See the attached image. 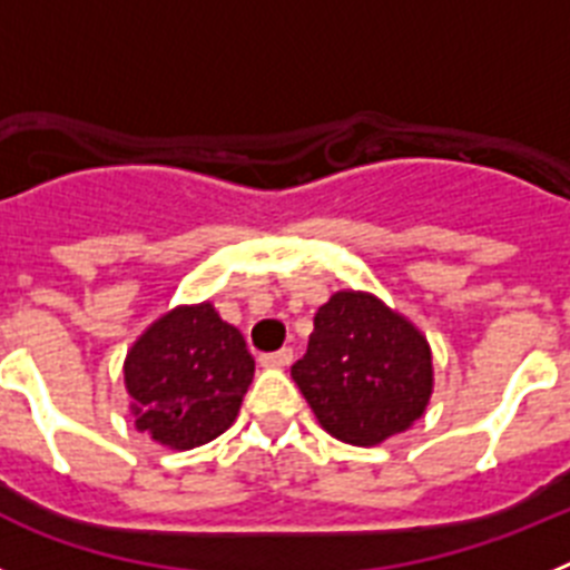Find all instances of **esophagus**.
I'll return each instance as SVG.
<instances>
[{"mask_svg":"<svg viewBox=\"0 0 570 570\" xmlns=\"http://www.w3.org/2000/svg\"><path fill=\"white\" fill-rule=\"evenodd\" d=\"M294 362V351L291 347H282V351H274V354H262L259 365L262 367H285Z\"/></svg>","mask_w":570,"mask_h":570,"instance_id":"34e87169","label":"esophagus"}]
</instances>
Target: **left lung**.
I'll use <instances>...</instances> for the list:
<instances>
[{"label":"left lung","mask_w":570,"mask_h":570,"mask_svg":"<svg viewBox=\"0 0 570 570\" xmlns=\"http://www.w3.org/2000/svg\"><path fill=\"white\" fill-rule=\"evenodd\" d=\"M291 376L334 440L374 448L425 414L434 356L425 334L380 296L336 291Z\"/></svg>","instance_id":"8db88e82"}]
</instances>
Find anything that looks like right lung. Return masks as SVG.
Listing matches in <instances>:
<instances>
[{
    "label": "right lung",
    "instance_id": "add662e5",
    "mask_svg": "<svg viewBox=\"0 0 570 570\" xmlns=\"http://www.w3.org/2000/svg\"><path fill=\"white\" fill-rule=\"evenodd\" d=\"M139 434L190 451L234 425L254 380V356L239 328L210 302L176 305L128 347L122 365Z\"/></svg>",
    "mask_w": 570,
    "mask_h": 570
}]
</instances>
